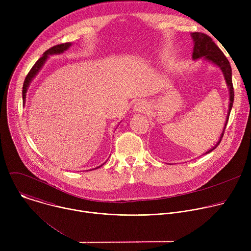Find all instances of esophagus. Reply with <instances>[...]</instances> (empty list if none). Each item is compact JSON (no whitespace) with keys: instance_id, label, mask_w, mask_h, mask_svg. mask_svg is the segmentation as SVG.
Here are the masks:
<instances>
[{"instance_id":"34e87169","label":"esophagus","mask_w":251,"mask_h":251,"mask_svg":"<svg viewBox=\"0 0 251 251\" xmlns=\"http://www.w3.org/2000/svg\"><path fill=\"white\" fill-rule=\"evenodd\" d=\"M147 109V105L144 102H138L135 106H134V111L138 112V113H144L146 112Z\"/></svg>"}]
</instances>
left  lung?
<instances>
[{
	"instance_id": "1",
	"label": "left lung",
	"mask_w": 251,
	"mask_h": 251,
	"mask_svg": "<svg viewBox=\"0 0 251 251\" xmlns=\"http://www.w3.org/2000/svg\"><path fill=\"white\" fill-rule=\"evenodd\" d=\"M192 38L194 40L195 46H194V52H193V58L194 59H198L200 57H204L205 59L211 61L212 63L217 64L218 66L221 67V69L223 70V73L225 75L226 80V84L229 87V110H228V115L230 114V110L231 107L233 104V99H234V91H233V85H232V78H231V67H230V63L228 61V59L226 58V56L224 54V52L221 50V49L214 44V42L212 41V39L210 37H208L207 34L203 33V32H192ZM227 115V120H228V116ZM226 120V123H227ZM226 123L225 125V129L226 127ZM225 131L223 132V134L221 135V139L220 141L217 143V145L212 147L210 150H208L206 153H210L211 151H213L216 149L223 139ZM205 153V154H206Z\"/></svg>"
}]
</instances>
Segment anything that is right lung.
<instances>
[{
  "instance_id": "obj_1",
  "label": "right lung",
  "mask_w": 251,
  "mask_h": 251,
  "mask_svg": "<svg viewBox=\"0 0 251 251\" xmlns=\"http://www.w3.org/2000/svg\"><path fill=\"white\" fill-rule=\"evenodd\" d=\"M71 46L70 43H65V44H61V45H57V46H54L50 49H49L48 50H46L44 52V55L35 62L33 64V66L31 67V69L29 70V73L27 74V75L25 76V82H24V85H23V102L25 104V93H26V90H27V87L29 85V82L31 81V79L35 76V75H37L39 73V70L42 68V66L44 65L45 61L47 60L48 56L50 55V54H57V53H61L63 52L64 50H66L69 47ZM98 168V167H97ZM95 168V169H97Z\"/></svg>"
}]
</instances>
